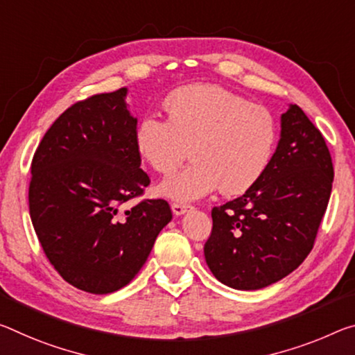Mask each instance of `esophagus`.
Segmentation results:
<instances>
[{"mask_svg": "<svg viewBox=\"0 0 355 355\" xmlns=\"http://www.w3.org/2000/svg\"><path fill=\"white\" fill-rule=\"evenodd\" d=\"M189 208H191V205H188V204H172V211H173V215H175V216L184 215V213H187Z\"/></svg>", "mask_w": 355, "mask_h": 355, "instance_id": "esophagus-1", "label": "esophagus"}]
</instances>
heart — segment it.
Instances as JSON below:
<instances>
[{"mask_svg":"<svg viewBox=\"0 0 355 355\" xmlns=\"http://www.w3.org/2000/svg\"><path fill=\"white\" fill-rule=\"evenodd\" d=\"M167 121L145 115L134 144L155 172L167 175L189 148L193 162L159 183L157 193L188 202L221 187L243 194L263 175L277 144V126L267 109L216 85H191L166 98Z\"/></svg>","mask_w":355,"mask_h":355,"instance_id":"obj_1","label":"heart"}]
</instances>
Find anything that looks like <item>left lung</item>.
Masks as SVG:
<instances>
[{
  "label": "left lung",
  "instance_id": "left-lung-1",
  "mask_svg": "<svg viewBox=\"0 0 355 355\" xmlns=\"http://www.w3.org/2000/svg\"><path fill=\"white\" fill-rule=\"evenodd\" d=\"M279 125L263 175L243 196L211 210L205 261L232 289L257 291L294 272L313 250L329 204L334 166L322 134L294 104Z\"/></svg>",
  "mask_w": 355,
  "mask_h": 355
}]
</instances>
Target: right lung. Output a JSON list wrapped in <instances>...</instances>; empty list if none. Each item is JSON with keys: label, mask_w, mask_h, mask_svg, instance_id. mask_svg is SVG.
I'll use <instances>...</instances> for the list:
<instances>
[{"label": "right lung", "mask_w": 355, "mask_h": 355, "mask_svg": "<svg viewBox=\"0 0 355 355\" xmlns=\"http://www.w3.org/2000/svg\"><path fill=\"white\" fill-rule=\"evenodd\" d=\"M126 96L123 87L69 107L31 162L30 216L42 250L64 281L89 294L125 288L172 219L162 199L120 211L150 184Z\"/></svg>", "instance_id": "obj_1"}]
</instances>
